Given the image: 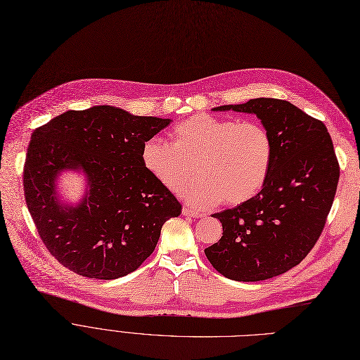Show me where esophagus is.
I'll return each mask as SVG.
<instances>
[{
    "label": "esophagus",
    "instance_id": "1",
    "mask_svg": "<svg viewBox=\"0 0 360 360\" xmlns=\"http://www.w3.org/2000/svg\"><path fill=\"white\" fill-rule=\"evenodd\" d=\"M183 215L184 217H192V218H200L203 214H200V212H198V211H193V210H191V208H183Z\"/></svg>",
    "mask_w": 360,
    "mask_h": 360
}]
</instances>
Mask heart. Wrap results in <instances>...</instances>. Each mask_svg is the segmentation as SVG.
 I'll list each match as a JSON object with an SVG mask.
<instances>
[{
    "mask_svg": "<svg viewBox=\"0 0 360 360\" xmlns=\"http://www.w3.org/2000/svg\"><path fill=\"white\" fill-rule=\"evenodd\" d=\"M274 157L269 131L258 122L196 114L171 130V142L150 138L142 146L148 173L173 193L181 192L195 169L199 180L183 192L196 208L242 205L265 186Z\"/></svg>",
    "mask_w": 360,
    "mask_h": 360,
    "instance_id": "heart-1",
    "label": "heart"
}]
</instances>
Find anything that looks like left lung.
<instances>
[{"instance_id": "obj_1", "label": "left lung", "mask_w": 360, "mask_h": 360, "mask_svg": "<svg viewBox=\"0 0 360 360\" xmlns=\"http://www.w3.org/2000/svg\"><path fill=\"white\" fill-rule=\"evenodd\" d=\"M229 110L261 120L274 157L258 195L212 215L222 236L205 255L230 280L261 281L292 269L312 250L333 207L340 165L325 124L288 101L256 98L214 108Z\"/></svg>"}]
</instances>
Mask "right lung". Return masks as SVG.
Masks as SVG:
<instances>
[{
    "label": "right lung",
    "mask_w": 360,
    "mask_h": 360,
    "mask_svg": "<svg viewBox=\"0 0 360 360\" xmlns=\"http://www.w3.org/2000/svg\"><path fill=\"white\" fill-rule=\"evenodd\" d=\"M169 118L131 115L110 105L65 111L32 133L25 199L44 245L83 277L114 280L138 269L164 222L181 214L176 196L142 164V146ZM64 169H82L90 189L76 207L55 192Z\"/></svg>",
    "instance_id": "right-lung-1"
}]
</instances>
